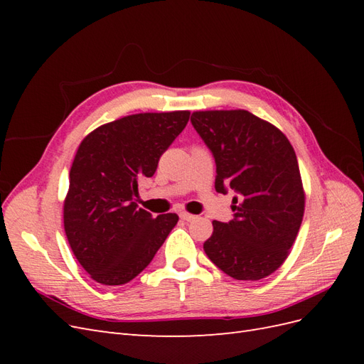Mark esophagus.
I'll return each instance as SVG.
<instances>
[{"label": "esophagus", "instance_id": "1", "mask_svg": "<svg viewBox=\"0 0 364 364\" xmlns=\"http://www.w3.org/2000/svg\"><path fill=\"white\" fill-rule=\"evenodd\" d=\"M179 217H181L182 220H185V222H191V220H194V218H196V215L188 214V213H181V214H179Z\"/></svg>", "mask_w": 364, "mask_h": 364}]
</instances>
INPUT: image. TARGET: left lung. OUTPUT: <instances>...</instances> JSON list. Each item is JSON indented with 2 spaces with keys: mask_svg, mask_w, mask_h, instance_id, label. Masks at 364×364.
I'll use <instances>...</instances> for the list:
<instances>
[{
  "mask_svg": "<svg viewBox=\"0 0 364 364\" xmlns=\"http://www.w3.org/2000/svg\"><path fill=\"white\" fill-rule=\"evenodd\" d=\"M191 124L215 161V191L235 193L234 218L214 220L203 250L228 277L258 281L289 255L304 217L296 153L281 130L247 111H205Z\"/></svg>",
  "mask_w": 364,
  "mask_h": 364,
  "instance_id": "1",
  "label": "left lung"
}]
</instances>
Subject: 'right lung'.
I'll return each mask as SVG.
<instances>
[{
  "label": "right lung",
  "mask_w": 364,
  "mask_h": 364,
  "mask_svg": "<svg viewBox=\"0 0 364 364\" xmlns=\"http://www.w3.org/2000/svg\"><path fill=\"white\" fill-rule=\"evenodd\" d=\"M190 112L136 114L95 129L75 153L63 226L80 266L103 285H123L144 270L178 223L138 208V182L151 178Z\"/></svg>",
  "instance_id": "1"
}]
</instances>
